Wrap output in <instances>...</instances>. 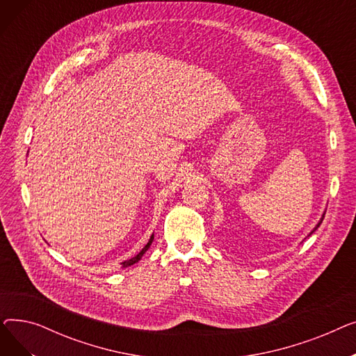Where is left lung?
<instances>
[{
  "label": "left lung",
  "mask_w": 356,
  "mask_h": 356,
  "mask_svg": "<svg viewBox=\"0 0 356 356\" xmlns=\"http://www.w3.org/2000/svg\"><path fill=\"white\" fill-rule=\"evenodd\" d=\"M323 218H325V215H323V216H322V219H321V222H319V223H317V225H316V228H314V229H313V231H312V232H310V234H309V235H307V236H310V235H312V234H313V232H314V231H316V229H317V228H319V227H321V223H322V220H323Z\"/></svg>",
  "instance_id": "obj_1"
}]
</instances>
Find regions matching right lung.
Returning a JSON list of instances; mask_svg holds the SVG:
<instances>
[{
    "mask_svg": "<svg viewBox=\"0 0 356 356\" xmlns=\"http://www.w3.org/2000/svg\"><path fill=\"white\" fill-rule=\"evenodd\" d=\"M153 239H154V234L152 235V236H149V239H148V242H147V245L136 255V257H133V258H129V259H127V261H124V263H121V266L122 267H128V266H133V264H136L137 263V261H140L141 259V257L144 255V252L149 248V245H152V242H153Z\"/></svg>",
    "mask_w": 356,
    "mask_h": 356,
    "instance_id": "obj_1",
    "label": "right lung"
}]
</instances>
